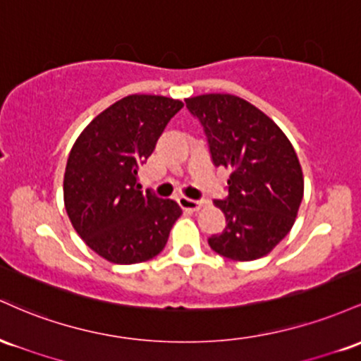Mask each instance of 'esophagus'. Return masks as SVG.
Returning <instances> with one entry per match:
<instances>
[{
    "label": "esophagus",
    "mask_w": 361,
    "mask_h": 361,
    "mask_svg": "<svg viewBox=\"0 0 361 361\" xmlns=\"http://www.w3.org/2000/svg\"><path fill=\"white\" fill-rule=\"evenodd\" d=\"M177 202H179V206L182 209H189V212H197V209L202 206V201L189 200V197H185V196H180L179 200H177Z\"/></svg>",
    "instance_id": "obj_1"
}]
</instances>
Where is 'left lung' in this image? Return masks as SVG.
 <instances>
[{
    "label": "left lung",
    "instance_id": "obj_1",
    "mask_svg": "<svg viewBox=\"0 0 361 361\" xmlns=\"http://www.w3.org/2000/svg\"><path fill=\"white\" fill-rule=\"evenodd\" d=\"M200 121L214 167L232 170L225 200V230L208 244L232 261H254L276 247L295 224L303 197L297 153L264 112L230 93L185 99Z\"/></svg>",
    "mask_w": 361,
    "mask_h": 361
}]
</instances>
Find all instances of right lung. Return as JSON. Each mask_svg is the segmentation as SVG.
<instances>
[{"label": "right lung", "instance_id": "obj_1", "mask_svg": "<svg viewBox=\"0 0 361 361\" xmlns=\"http://www.w3.org/2000/svg\"><path fill=\"white\" fill-rule=\"evenodd\" d=\"M180 100L129 95L105 109L73 145L64 172V206L93 252L114 264H136L164 250L180 206L143 194L137 170Z\"/></svg>", "mask_w": 361, "mask_h": 361}]
</instances>
